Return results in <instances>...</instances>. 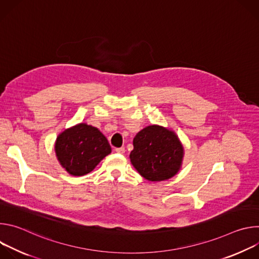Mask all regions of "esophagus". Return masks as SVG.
<instances>
[{
  "mask_svg": "<svg viewBox=\"0 0 259 259\" xmlns=\"http://www.w3.org/2000/svg\"><path fill=\"white\" fill-rule=\"evenodd\" d=\"M115 152L118 154H124L125 153V147H117L115 149Z\"/></svg>",
  "mask_w": 259,
  "mask_h": 259,
  "instance_id": "esophagus-1",
  "label": "esophagus"
}]
</instances>
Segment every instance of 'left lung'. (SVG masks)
<instances>
[{"label":"left lung","mask_w":259,"mask_h":259,"mask_svg":"<svg viewBox=\"0 0 259 259\" xmlns=\"http://www.w3.org/2000/svg\"><path fill=\"white\" fill-rule=\"evenodd\" d=\"M133 146L130 161L145 179L162 181L178 172L183 147L174 132L157 125L149 126L136 134Z\"/></svg>","instance_id":"1"}]
</instances>
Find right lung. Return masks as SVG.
<instances>
[{
    "label": "right lung",
    "instance_id": "1",
    "mask_svg": "<svg viewBox=\"0 0 259 259\" xmlns=\"http://www.w3.org/2000/svg\"><path fill=\"white\" fill-rule=\"evenodd\" d=\"M55 152L61 166L69 174L82 176L91 172L112 149L97 128L82 123L57 137Z\"/></svg>",
    "mask_w": 259,
    "mask_h": 259
}]
</instances>
